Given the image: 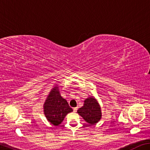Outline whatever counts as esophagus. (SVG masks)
Returning <instances> with one entry per match:
<instances>
[{
    "label": "esophagus",
    "instance_id": "34e87169",
    "mask_svg": "<svg viewBox=\"0 0 150 150\" xmlns=\"http://www.w3.org/2000/svg\"><path fill=\"white\" fill-rule=\"evenodd\" d=\"M77 107H76V108H73V111H74V112H77Z\"/></svg>",
    "mask_w": 150,
    "mask_h": 150
}]
</instances>
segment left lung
Returning a JSON list of instances; mask_svg holds the SVG:
<instances>
[{
    "label": "left lung",
    "instance_id": "left-lung-1",
    "mask_svg": "<svg viewBox=\"0 0 150 150\" xmlns=\"http://www.w3.org/2000/svg\"><path fill=\"white\" fill-rule=\"evenodd\" d=\"M77 113L90 125H93L99 122L102 117L100 106L93 96L86 98L83 106L79 108Z\"/></svg>",
    "mask_w": 150,
    "mask_h": 150
}]
</instances>
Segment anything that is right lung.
I'll return each instance as SVG.
<instances>
[{
    "instance_id": "add662e5",
    "label": "right lung",
    "mask_w": 150,
    "mask_h": 150,
    "mask_svg": "<svg viewBox=\"0 0 150 150\" xmlns=\"http://www.w3.org/2000/svg\"><path fill=\"white\" fill-rule=\"evenodd\" d=\"M43 110L47 121L54 126L61 124L66 115L73 111L67 100L60 95L59 85L57 84L47 95Z\"/></svg>"
}]
</instances>
